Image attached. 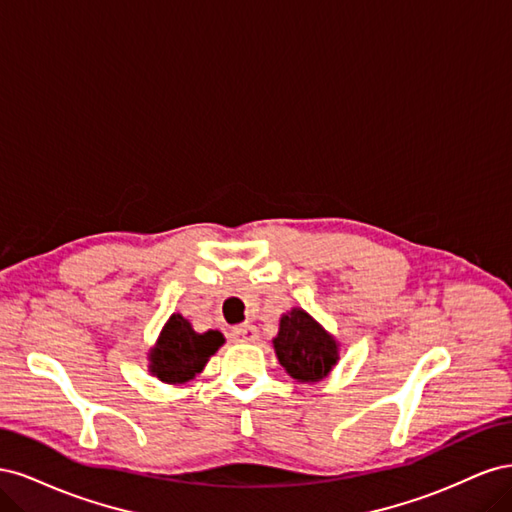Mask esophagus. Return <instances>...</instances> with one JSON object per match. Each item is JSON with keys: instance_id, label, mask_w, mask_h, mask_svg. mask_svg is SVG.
I'll list each match as a JSON object with an SVG mask.
<instances>
[{"instance_id": "obj_1", "label": "esophagus", "mask_w": 512, "mask_h": 512, "mask_svg": "<svg viewBox=\"0 0 512 512\" xmlns=\"http://www.w3.org/2000/svg\"><path fill=\"white\" fill-rule=\"evenodd\" d=\"M230 337L235 339V342H256L258 329L254 327V324L245 322V324H239V327H232Z\"/></svg>"}]
</instances>
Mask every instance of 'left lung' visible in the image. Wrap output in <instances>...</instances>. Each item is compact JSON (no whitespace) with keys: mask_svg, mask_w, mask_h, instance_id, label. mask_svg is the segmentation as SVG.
Returning <instances> with one entry per match:
<instances>
[{"mask_svg":"<svg viewBox=\"0 0 512 512\" xmlns=\"http://www.w3.org/2000/svg\"><path fill=\"white\" fill-rule=\"evenodd\" d=\"M273 350L286 374L303 384L324 380L339 363V342L333 333L301 307L282 314Z\"/></svg>","mask_w":512,"mask_h":512,"instance_id":"obj_1","label":"left lung"}]
</instances>
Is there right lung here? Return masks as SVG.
I'll return each instance as SVG.
<instances>
[{"label":"right lung","mask_w":512,"mask_h":512,"mask_svg":"<svg viewBox=\"0 0 512 512\" xmlns=\"http://www.w3.org/2000/svg\"><path fill=\"white\" fill-rule=\"evenodd\" d=\"M220 331L196 333L192 322L181 314H170L147 352L149 374L164 384H185L205 369L211 356L224 346Z\"/></svg>","instance_id":"1"}]
</instances>
